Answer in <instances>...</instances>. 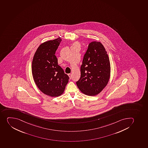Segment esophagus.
<instances>
[{
  "label": "esophagus",
  "mask_w": 148,
  "mask_h": 148,
  "mask_svg": "<svg viewBox=\"0 0 148 148\" xmlns=\"http://www.w3.org/2000/svg\"><path fill=\"white\" fill-rule=\"evenodd\" d=\"M68 75H69V79H71V77H72V76H71V74H69Z\"/></svg>",
  "instance_id": "1"
}]
</instances>
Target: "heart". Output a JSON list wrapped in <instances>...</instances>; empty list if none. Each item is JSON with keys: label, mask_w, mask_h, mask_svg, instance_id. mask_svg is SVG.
<instances>
[{"label": "heart", "mask_w": 148, "mask_h": 148, "mask_svg": "<svg viewBox=\"0 0 148 148\" xmlns=\"http://www.w3.org/2000/svg\"><path fill=\"white\" fill-rule=\"evenodd\" d=\"M76 44H77V43H74V44L73 45H76Z\"/></svg>", "instance_id": "1"}]
</instances>
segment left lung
Segmentation results:
<instances>
[{
    "instance_id": "1",
    "label": "left lung",
    "mask_w": 148,
    "mask_h": 148,
    "mask_svg": "<svg viewBox=\"0 0 148 148\" xmlns=\"http://www.w3.org/2000/svg\"><path fill=\"white\" fill-rule=\"evenodd\" d=\"M81 76L76 82L85 95L96 96L109 82L110 64L109 56L101 43L93 41L88 45L80 67Z\"/></svg>"
}]
</instances>
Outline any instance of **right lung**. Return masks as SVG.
<instances>
[{"label":"right lung","instance_id":"add662e5","mask_svg":"<svg viewBox=\"0 0 148 148\" xmlns=\"http://www.w3.org/2000/svg\"><path fill=\"white\" fill-rule=\"evenodd\" d=\"M62 39L58 38L39 45L32 62L34 82L41 92L52 97L62 94L69 77L58 63L56 50Z\"/></svg>","mask_w":148,"mask_h":148}]
</instances>
